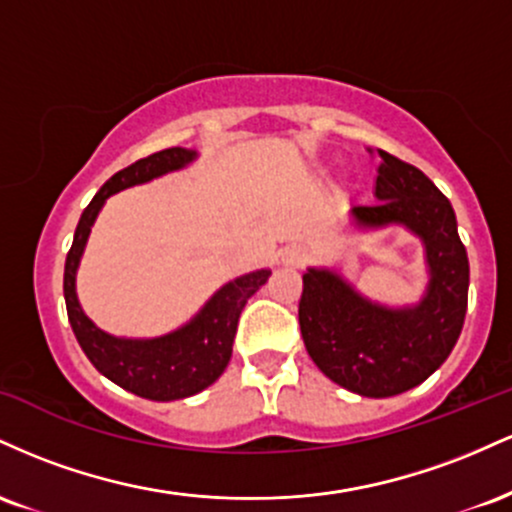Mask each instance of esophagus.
Returning a JSON list of instances; mask_svg holds the SVG:
<instances>
[{
  "label": "esophagus",
  "instance_id": "obj_1",
  "mask_svg": "<svg viewBox=\"0 0 512 512\" xmlns=\"http://www.w3.org/2000/svg\"><path fill=\"white\" fill-rule=\"evenodd\" d=\"M305 262H308V250H305L303 245H291V248L281 252V264H284V267L298 269L303 267Z\"/></svg>",
  "mask_w": 512,
  "mask_h": 512
}]
</instances>
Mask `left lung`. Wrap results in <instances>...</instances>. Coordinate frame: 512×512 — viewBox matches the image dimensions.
Wrapping results in <instances>:
<instances>
[{
    "label": "left lung",
    "mask_w": 512,
    "mask_h": 512,
    "mask_svg": "<svg viewBox=\"0 0 512 512\" xmlns=\"http://www.w3.org/2000/svg\"><path fill=\"white\" fill-rule=\"evenodd\" d=\"M375 156L378 204L351 207L349 219L363 233L399 226L421 240L424 296L387 305L337 269L308 267L298 322L310 358L332 383L378 399L421 385L450 356L467 313L469 260L448 197L419 168L380 149Z\"/></svg>",
    "instance_id": "8db88e82"
}]
</instances>
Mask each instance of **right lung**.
Here are the masks:
<instances>
[{
    "label": "right lung",
    "instance_id": "obj_1",
    "mask_svg": "<svg viewBox=\"0 0 512 512\" xmlns=\"http://www.w3.org/2000/svg\"><path fill=\"white\" fill-rule=\"evenodd\" d=\"M195 158V149L173 146V149L158 151V154L146 156L115 173L81 214L72 250L64 262V301H67L69 325H72L76 342L84 349L88 361L96 366L98 373L113 380L122 390L144 399H154V402L192 397L221 378L233 354L238 317L248 298L267 284L272 272L264 267L236 276L223 284L178 330L161 334V337L142 339L115 337V334L101 330L84 313L79 296H76V272H79L93 223L108 197L127 190V187L144 185V182L187 168Z\"/></svg>",
    "mask_w": 512,
    "mask_h": 512
}]
</instances>
